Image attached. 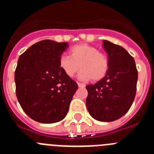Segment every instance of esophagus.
Here are the masks:
<instances>
[{
  "instance_id": "1",
  "label": "esophagus",
  "mask_w": 154,
  "mask_h": 154,
  "mask_svg": "<svg viewBox=\"0 0 154 154\" xmlns=\"http://www.w3.org/2000/svg\"><path fill=\"white\" fill-rule=\"evenodd\" d=\"M78 86L79 87V88H84V87H85V84L80 83V82H78Z\"/></svg>"
}]
</instances>
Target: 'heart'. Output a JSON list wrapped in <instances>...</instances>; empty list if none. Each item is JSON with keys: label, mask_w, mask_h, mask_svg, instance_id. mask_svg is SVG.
I'll return each instance as SVG.
<instances>
[{"label": "heart", "mask_w": 154, "mask_h": 154, "mask_svg": "<svg viewBox=\"0 0 154 154\" xmlns=\"http://www.w3.org/2000/svg\"><path fill=\"white\" fill-rule=\"evenodd\" d=\"M59 67L69 78L82 69L79 78L81 80L99 81L107 74L109 61L105 53L97 48L88 44H79L69 49V55H62L59 58Z\"/></svg>", "instance_id": "1"}]
</instances>
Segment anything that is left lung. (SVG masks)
I'll return each instance as SVG.
<instances>
[{
	"label": "left lung",
	"mask_w": 154,
	"mask_h": 154,
	"mask_svg": "<svg viewBox=\"0 0 154 154\" xmlns=\"http://www.w3.org/2000/svg\"><path fill=\"white\" fill-rule=\"evenodd\" d=\"M109 68L104 78L86 85V106L96 120L112 122L130 109L135 99L138 79L134 58L125 48L109 41L103 42Z\"/></svg>",
	"instance_id": "1"
}]
</instances>
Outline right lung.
<instances>
[{
	"label": "right lung",
	"instance_id": "obj_1",
	"mask_svg": "<svg viewBox=\"0 0 154 154\" xmlns=\"http://www.w3.org/2000/svg\"><path fill=\"white\" fill-rule=\"evenodd\" d=\"M67 42L43 40L20 55L14 73L16 96L34 120L54 123L65 117L78 85L59 67Z\"/></svg>",
	"mask_w": 154,
	"mask_h": 154
}]
</instances>
